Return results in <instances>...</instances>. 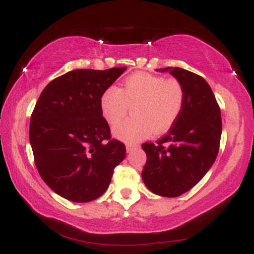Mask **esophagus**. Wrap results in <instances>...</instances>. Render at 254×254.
Returning a JSON list of instances; mask_svg holds the SVG:
<instances>
[{"mask_svg":"<svg viewBox=\"0 0 254 254\" xmlns=\"http://www.w3.org/2000/svg\"><path fill=\"white\" fill-rule=\"evenodd\" d=\"M138 147L139 145L136 143H127V151H132L133 149H136V148Z\"/></svg>","mask_w":254,"mask_h":254,"instance_id":"34e87169","label":"esophagus"}]
</instances>
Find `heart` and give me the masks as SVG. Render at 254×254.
<instances>
[{
    "mask_svg": "<svg viewBox=\"0 0 254 254\" xmlns=\"http://www.w3.org/2000/svg\"><path fill=\"white\" fill-rule=\"evenodd\" d=\"M185 92L176 78H165L149 72H135L124 81L121 89L110 87L100 99V107L107 123L115 125L133 107L135 115L115 127L118 138L135 142L153 131L161 133L177 122L182 113Z\"/></svg>",
    "mask_w": 254,
    "mask_h": 254,
    "instance_id": "1",
    "label": "heart"
}]
</instances>
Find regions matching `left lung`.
Listing matches in <instances>:
<instances>
[{"mask_svg": "<svg viewBox=\"0 0 254 254\" xmlns=\"http://www.w3.org/2000/svg\"><path fill=\"white\" fill-rule=\"evenodd\" d=\"M183 84L185 100L179 118L155 143L142 148L147 162L142 179L154 193L178 197L191 190L216 160L222 121L214 93L202 76L182 68L160 69Z\"/></svg>", "mask_w": 254, "mask_h": 254, "instance_id": "8db88e82", "label": "left lung"}]
</instances>
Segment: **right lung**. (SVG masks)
I'll use <instances>...</instances> for the list:
<instances>
[{"instance_id": "add662e5", "label": "right lung", "mask_w": 254, "mask_h": 254, "mask_svg": "<svg viewBox=\"0 0 254 254\" xmlns=\"http://www.w3.org/2000/svg\"><path fill=\"white\" fill-rule=\"evenodd\" d=\"M127 70L77 69L52 80L31 116L34 164L46 185L71 202L97 199L124 160L123 142L112 138L101 95Z\"/></svg>"}]
</instances>
